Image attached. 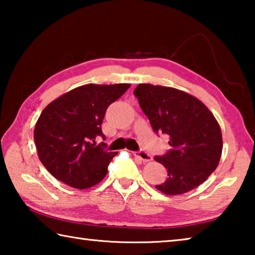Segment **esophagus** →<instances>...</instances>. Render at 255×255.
<instances>
[{
  "instance_id": "obj_1",
  "label": "esophagus",
  "mask_w": 255,
  "mask_h": 255,
  "mask_svg": "<svg viewBox=\"0 0 255 255\" xmlns=\"http://www.w3.org/2000/svg\"><path fill=\"white\" fill-rule=\"evenodd\" d=\"M133 156L137 157L138 159H140L141 162L144 163H147V162H150L153 159V157L150 156V155L148 153L144 152V150H139V152H135L133 153Z\"/></svg>"
}]
</instances>
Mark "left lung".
Instances as JSON below:
<instances>
[{
	"mask_svg": "<svg viewBox=\"0 0 255 255\" xmlns=\"http://www.w3.org/2000/svg\"><path fill=\"white\" fill-rule=\"evenodd\" d=\"M154 131L169 135L171 149L154 159L167 179L155 188L167 196L183 195L204 183L221 161L219 124L199 99L170 86L138 84L133 91Z\"/></svg>",
	"mask_w": 255,
	"mask_h": 255,
	"instance_id": "obj_1",
	"label": "left lung"
}]
</instances>
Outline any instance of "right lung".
Segmentation results:
<instances>
[{"label":"right lung","mask_w":255,"mask_h":255,"mask_svg":"<svg viewBox=\"0 0 255 255\" xmlns=\"http://www.w3.org/2000/svg\"><path fill=\"white\" fill-rule=\"evenodd\" d=\"M130 84H86L55 99L42 110L33 138L40 162L51 175L75 189H89L105 179L115 152L96 146L105 137L107 108Z\"/></svg>","instance_id":"1"}]
</instances>
